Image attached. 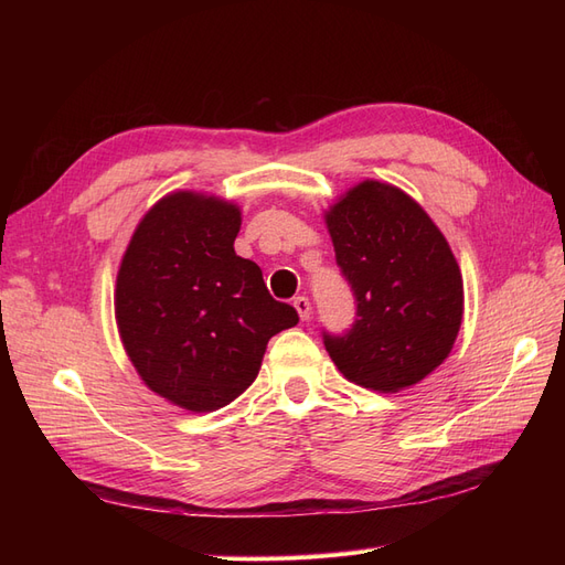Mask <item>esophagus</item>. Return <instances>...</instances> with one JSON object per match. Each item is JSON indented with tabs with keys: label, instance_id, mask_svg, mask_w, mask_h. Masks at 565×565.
Instances as JSON below:
<instances>
[{
	"label": "esophagus",
	"instance_id": "esophagus-1",
	"mask_svg": "<svg viewBox=\"0 0 565 565\" xmlns=\"http://www.w3.org/2000/svg\"><path fill=\"white\" fill-rule=\"evenodd\" d=\"M295 309H297L301 320H309L311 318V301H309V297H297L295 299Z\"/></svg>",
	"mask_w": 565,
	"mask_h": 565
}]
</instances>
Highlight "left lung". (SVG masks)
Segmentation results:
<instances>
[{
	"mask_svg": "<svg viewBox=\"0 0 565 565\" xmlns=\"http://www.w3.org/2000/svg\"><path fill=\"white\" fill-rule=\"evenodd\" d=\"M324 224L355 297L351 330L322 332L334 365L382 393L422 382L450 355L465 313L448 241L413 198L382 181L353 185Z\"/></svg>",
	"mask_w": 565,
	"mask_h": 565,
	"instance_id": "obj_1",
	"label": "left lung"
}]
</instances>
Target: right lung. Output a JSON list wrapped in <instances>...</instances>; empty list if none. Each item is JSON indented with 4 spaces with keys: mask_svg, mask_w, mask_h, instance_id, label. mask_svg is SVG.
I'll list each match as a JSON object with an SVG mask.
<instances>
[{
    "mask_svg": "<svg viewBox=\"0 0 565 565\" xmlns=\"http://www.w3.org/2000/svg\"><path fill=\"white\" fill-rule=\"evenodd\" d=\"M241 207L179 191L136 226L115 285L125 351L150 391L191 413L235 401L259 374L273 334L299 322L237 256Z\"/></svg>",
    "mask_w": 565,
    "mask_h": 565,
    "instance_id": "add662e5",
    "label": "right lung"
}]
</instances>
